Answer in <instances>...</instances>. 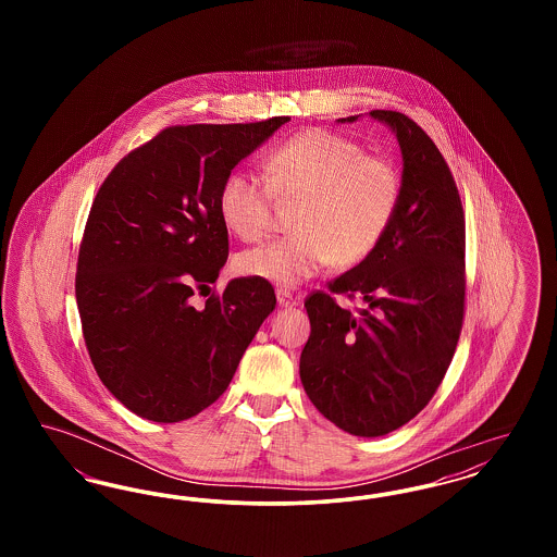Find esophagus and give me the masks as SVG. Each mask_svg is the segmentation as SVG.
<instances>
[{
    "label": "esophagus",
    "mask_w": 557,
    "mask_h": 557,
    "mask_svg": "<svg viewBox=\"0 0 557 557\" xmlns=\"http://www.w3.org/2000/svg\"><path fill=\"white\" fill-rule=\"evenodd\" d=\"M275 296H277V302H280V307H296L298 305V300H296V296L288 290H277L275 292Z\"/></svg>",
    "instance_id": "obj_1"
}]
</instances>
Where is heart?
<instances>
[{
    "instance_id": "b5f03b06",
    "label": "heart",
    "mask_w": 557,
    "mask_h": 557,
    "mask_svg": "<svg viewBox=\"0 0 557 557\" xmlns=\"http://www.w3.org/2000/svg\"><path fill=\"white\" fill-rule=\"evenodd\" d=\"M265 175L232 171L219 191L223 225L239 239L263 238L277 200L300 202L290 238L273 239L236 257V271L294 288L336 263L352 267L375 252L397 216L403 182L397 166L345 135L309 129L275 148Z\"/></svg>"
}]
</instances>
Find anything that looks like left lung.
I'll list each match as a JSON object with an SVG mask.
<instances>
[{
	"instance_id": "8db88e82",
	"label": "left lung",
	"mask_w": 557,
	"mask_h": 557,
	"mask_svg": "<svg viewBox=\"0 0 557 557\" xmlns=\"http://www.w3.org/2000/svg\"><path fill=\"white\" fill-rule=\"evenodd\" d=\"M370 116L397 135L400 205L370 259L305 300L311 336L300 380L323 418L373 438L413 420L449 370L463 321L466 219L449 166L424 129L393 110ZM334 293H357L367 307L350 314Z\"/></svg>"
}]
</instances>
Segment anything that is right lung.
Masks as SVG:
<instances>
[{
  "label": "right lung",
  "instance_id": "1",
  "mask_svg": "<svg viewBox=\"0 0 557 557\" xmlns=\"http://www.w3.org/2000/svg\"><path fill=\"white\" fill-rule=\"evenodd\" d=\"M288 116L169 127L98 189L79 248L77 307L102 384L135 416L173 424L221 397L267 315L271 284L232 280L202 309L230 255L219 191Z\"/></svg>",
  "mask_w": 557,
  "mask_h": 557
}]
</instances>
